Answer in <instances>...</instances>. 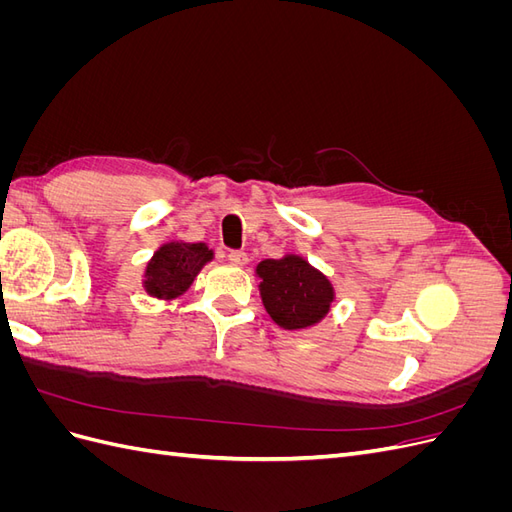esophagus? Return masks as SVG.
<instances>
[{
    "instance_id": "obj_1",
    "label": "esophagus",
    "mask_w": 512,
    "mask_h": 512,
    "mask_svg": "<svg viewBox=\"0 0 512 512\" xmlns=\"http://www.w3.org/2000/svg\"><path fill=\"white\" fill-rule=\"evenodd\" d=\"M228 262H230V265H235V267H243V265H247V254L241 252V250H230L228 252Z\"/></svg>"
}]
</instances>
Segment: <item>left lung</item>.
Masks as SVG:
<instances>
[{"mask_svg": "<svg viewBox=\"0 0 512 512\" xmlns=\"http://www.w3.org/2000/svg\"><path fill=\"white\" fill-rule=\"evenodd\" d=\"M256 275L260 277L262 305L282 329L314 327L329 314L335 299L333 284L303 256L288 254L277 260H262Z\"/></svg>", "mask_w": 512, "mask_h": 512, "instance_id": "8db88e82", "label": "left lung"}]
</instances>
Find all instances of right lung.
Here are the masks:
<instances>
[{"instance_id":"add662e5","label":"right lung","mask_w":512,"mask_h":512,"mask_svg":"<svg viewBox=\"0 0 512 512\" xmlns=\"http://www.w3.org/2000/svg\"><path fill=\"white\" fill-rule=\"evenodd\" d=\"M209 260H213V250L205 243H164L147 262L143 288L149 297L164 301L177 299L192 286L194 277Z\"/></svg>"}]
</instances>
